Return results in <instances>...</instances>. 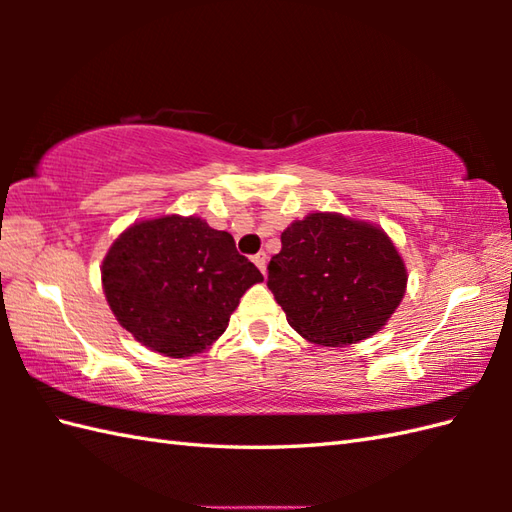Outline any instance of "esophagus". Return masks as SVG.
<instances>
[{
    "instance_id": "34e87169",
    "label": "esophagus",
    "mask_w": 512,
    "mask_h": 512,
    "mask_svg": "<svg viewBox=\"0 0 512 512\" xmlns=\"http://www.w3.org/2000/svg\"><path fill=\"white\" fill-rule=\"evenodd\" d=\"M253 264L262 270V275H266V266H268V257H266V253H257L255 257H253Z\"/></svg>"
}]
</instances>
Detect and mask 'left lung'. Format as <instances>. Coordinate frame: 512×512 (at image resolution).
Instances as JSON below:
<instances>
[{"label":"left lung","instance_id":"obj_1","mask_svg":"<svg viewBox=\"0 0 512 512\" xmlns=\"http://www.w3.org/2000/svg\"><path fill=\"white\" fill-rule=\"evenodd\" d=\"M268 288L290 328L323 347L383 330L407 290V266L378 224L314 211L281 233Z\"/></svg>","mask_w":512,"mask_h":512}]
</instances>
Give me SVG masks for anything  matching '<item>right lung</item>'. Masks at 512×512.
<instances>
[{
    "mask_svg": "<svg viewBox=\"0 0 512 512\" xmlns=\"http://www.w3.org/2000/svg\"><path fill=\"white\" fill-rule=\"evenodd\" d=\"M101 281L116 321L140 345L187 358L220 339L239 299L264 277L231 233L171 213L127 226L103 257Z\"/></svg>",
    "mask_w": 512,
    "mask_h": 512,
    "instance_id": "obj_1",
    "label": "right lung"
}]
</instances>
